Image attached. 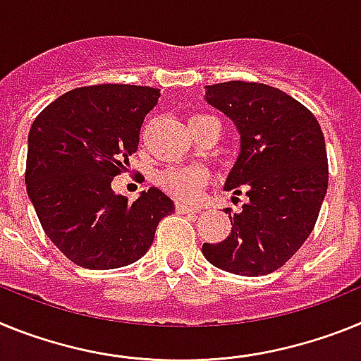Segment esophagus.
I'll return each mask as SVG.
<instances>
[{"label":"esophagus","mask_w":361,"mask_h":361,"mask_svg":"<svg viewBox=\"0 0 361 361\" xmlns=\"http://www.w3.org/2000/svg\"><path fill=\"white\" fill-rule=\"evenodd\" d=\"M176 212H180V214H196V212H200V207L187 205V203H176Z\"/></svg>","instance_id":"1"}]
</instances>
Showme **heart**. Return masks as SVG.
Listing matches in <instances>:
<instances>
[{"label":"heart","instance_id":"b5f03b06","mask_svg":"<svg viewBox=\"0 0 361 361\" xmlns=\"http://www.w3.org/2000/svg\"><path fill=\"white\" fill-rule=\"evenodd\" d=\"M211 121L218 120L207 114H194L189 120L190 133H196L200 127ZM156 183L174 198L194 200L198 198L203 187L209 183V172L203 167H169L156 174Z\"/></svg>","mask_w":361,"mask_h":361}]
</instances>
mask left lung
Returning <instances> with one entry per match:
<instances>
[{"instance_id": "left-lung-1", "label": "left lung", "mask_w": 361, "mask_h": 361, "mask_svg": "<svg viewBox=\"0 0 361 361\" xmlns=\"http://www.w3.org/2000/svg\"><path fill=\"white\" fill-rule=\"evenodd\" d=\"M205 98L240 133L241 152L225 189L245 194L247 202L240 212L225 209L231 234L203 243V256L234 274L274 272L312 233L327 192L322 127L305 105L256 81L209 85Z\"/></svg>"}]
</instances>
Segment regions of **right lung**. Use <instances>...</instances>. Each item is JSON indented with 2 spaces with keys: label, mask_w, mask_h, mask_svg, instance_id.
I'll return each mask as SVG.
<instances>
[{
  "label": "right lung",
  "mask_w": 361,
  "mask_h": 361,
  "mask_svg": "<svg viewBox=\"0 0 361 361\" xmlns=\"http://www.w3.org/2000/svg\"><path fill=\"white\" fill-rule=\"evenodd\" d=\"M158 98L152 87H80L45 106L30 127L27 192L47 236L80 267L134 263L152 245L159 221L174 212L156 187L133 203L111 187L127 171Z\"/></svg>",
  "instance_id": "1"
}]
</instances>
